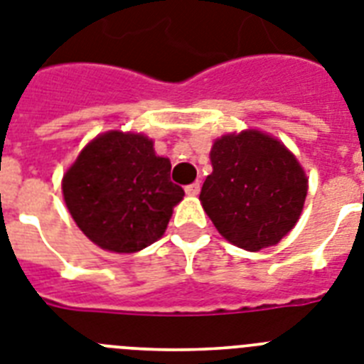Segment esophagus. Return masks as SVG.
Listing matches in <instances>:
<instances>
[{"instance_id": "34e87169", "label": "esophagus", "mask_w": 364, "mask_h": 364, "mask_svg": "<svg viewBox=\"0 0 364 364\" xmlns=\"http://www.w3.org/2000/svg\"><path fill=\"white\" fill-rule=\"evenodd\" d=\"M200 188H201L200 181H196V183H192V185H188V187L185 188V192H187L188 196H198V194H200Z\"/></svg>"}]
</instances>
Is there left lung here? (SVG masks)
I'll use <instances>...</instances> for the list:
<instances>
[{"mask_svg":"<svg viewBox=\"0 0 364 364\" xmlns=\"http://www.w3.org/2000/svg\"><path fill=\"white\" fill-rule=\"evenodd\" d=\"M210 164L200 200L225 240L259 252L294 228L307 176L283 142L257 129L224 135L210 148Z\"/></svg>","mask_w":364,"mask_h":364,"instance_id":"obj_1","label":"left lung"}]
</instances>
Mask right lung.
<instances>
[{
	"label": "right lung",
	"instance_id": "obj_1",
	"mask_svg": "<svg viewBox=\"0 0 364 364\" xmlns=\"http://www.w3.org/2000/svg\"><path fill=\"white\" fill-rule=\"evenodd\" d=\"M170 161L140 133L107 131L88 142L63 177V196L79 229L100 248L135 253L163 237L185 191Z\"/></svg>",
	"mask_w": 364,
	"mask_h": 364
}]
</instances>
